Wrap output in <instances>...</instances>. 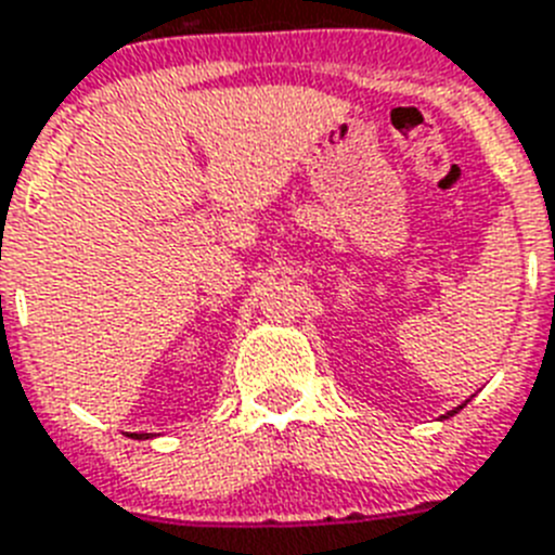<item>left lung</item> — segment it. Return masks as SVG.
I'll list each match as a JSON object with an SVG mask.
<instances>
[{
	"label": "left lung",
	"mask_w": 555,
	"mask_h": 555,
	"mask_svg": "<svg viewBox=\"0 0 555 555\" xmlns=\"http://www.w3.org/2000/svg\"><path fill=\"white\" fill-rule=\"evenodd\" d=\"M466 402H469V399H466ZM466 402H464V404H466ZM464 404H457V408H452V411H450V413H444V416H441V418H450V416H455V413L461 411V408H464Z\"/></svg>",
	"instance_id": "left-lung-1"
}]
</instances>
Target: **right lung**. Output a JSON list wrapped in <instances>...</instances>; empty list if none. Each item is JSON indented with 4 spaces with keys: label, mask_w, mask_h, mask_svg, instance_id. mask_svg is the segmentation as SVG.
Masks as SVG:
<instances>
[{
    "label": "right lung",
    "mask_w": 555,
    "mask_h": 555,
    "mask_svg": "<svg viewBox=\"0 0 555 555\" xmlns=\"http://www.w3.org/2000/svg\"><path fill=\"white\" fill-rule=\"evenodd\" d=\"M133 438H151V433H133Z\"/></svg>",
    "instance_id": "add662e5"
}]
</instances>
